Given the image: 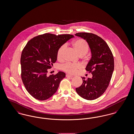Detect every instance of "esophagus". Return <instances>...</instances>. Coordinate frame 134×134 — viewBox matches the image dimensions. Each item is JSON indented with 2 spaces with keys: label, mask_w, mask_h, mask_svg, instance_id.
Segmentation results:
<instances>
[{
  "label": "esophagus",
  "mask_w": 134,
  "mask_h": 134,
  "mask_svg": "<svg viewBox=\"0 0 134 134\" xmlns=\"http://www.w3.org/2000/svg\"><path fill=\"white\" fill-rule=\"evenodd\" d=\"M66 76L67 77H73V75H72L69 74H66Z\"/></svg>",
  "instance_id": "34e87169"
}]
</instances>
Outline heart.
<instances>
[{
	"mask_svg": "<svg viewBox=\"0 0 134 134\" xmlns=\"http://www.w3.org/2000/svg\"><path fill=\"white\" fill-rule=\"evenodd\" d=\"M72 47L76 51L78 54L82 57L85 55L89 50V46L87 42L83 39H78L72 43ZM65 49V46H62L57 51V58L59 61H62L63 60V55ZM62 70L65 72L71 74H76L78 71L81 68V66L79 64L66 63L63 65Z\"/></svg>",
	"mask_w": 134,
	"mask_h": 134,
	"instance_id": "1",
	"label": "heart"
}]
</instances>
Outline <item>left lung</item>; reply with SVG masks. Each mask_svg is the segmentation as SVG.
Wrapping results in <instances>:
<instances>
[{"instance_id": "obj_1", "label": "left lung", "mask_w": 134, "mask_h": 134, "mask_svg": "<svg viewBox=\"0 0 134 134\" xmlns=\"http://www.w3.org/2000/svg\"><path fill=\"white\" fill-rule=\"evenodd\" d=\"M75 35L85 40L89 45L91 58L85 70L92 74L87 80L81 77L83 83L76 91L84 99L94 100L102 96L109 85L114 70V56L107 43L97 35L90 32Z\"/></svg>"}]
</instances>
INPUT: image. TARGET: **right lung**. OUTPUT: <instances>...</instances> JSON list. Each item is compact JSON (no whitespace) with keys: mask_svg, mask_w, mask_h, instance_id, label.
<instances>
[{"mask_svg":"<svg viewBox=\"0 0 134 134\" xmlns=\"http://www.w3.org/2000/svg\"><path fill=\"white\" fill-rule=\"evenodd\" d=\"M72 35L46 33L30 40L23 50L21 58V77L27 92L35 98L45 100L57 90L65 73L59 71L48 76V71L57 60L58 49Z\"/></svg>","mask_w":134,"mask_h":134,"instance_id":"right-lung-1","label":"right lung"}]
</instances>
